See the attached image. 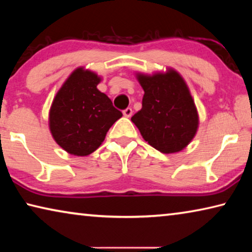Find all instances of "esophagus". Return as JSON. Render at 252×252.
Masks as SVG:
<instances>
[{"mask_svg":"<svg viewBox=\"0 0 252 252\" xmlns=\"http://www.w3.org/2000/svg\"><path fill=\"white\" fill-rule=\"evenodd\" d=\"M123 116L126 117V118H130L132 116V113H133V111H132L131 108H126V110H123Z\"/></svg>","mask_w":252,"mask_h":252,"instance_id":"esophagus-1","label":"esophagus"}]
</instances>
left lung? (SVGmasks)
<instances>
[{
    "label": "left lung",
    "mask_w": 252,
    "mask_h": 252,
    "mask_svg": "<svg viewBox=\"0 0 252 252\" xmlns=\"http://www.w3.org/2000/svg\"><path fill=\"white\" fill-rule=\"evenodd\" d=\"M144 90L142 109L131 121L143 139L162 153L181 151L197 132L199 119L185 80L174 70L153 75L138 74Z\"/></svg>",
    "instance_id": "left-lung-1"
}]
</instances>
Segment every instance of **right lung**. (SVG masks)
<instances>
[{
  "label": "right lung",
  "mask_w": 252,
  "mask_h": 252,
  "mask_svg": "<svg viewBox=\"0 0 252 252\" xmlns=\"http://www.w3.org/2000/svg\"><path fill=\"white\" fill-rule=\"evenodd\" d=\"M95 73L76 69L55 95L50 110V130L60 147L74 156H88L101 146L121 111L96 85Z\"/></svg>",
  "instance_id": "obj_1"
}]
</instances>
